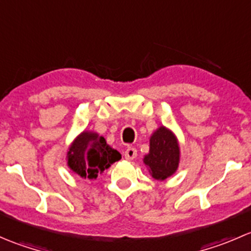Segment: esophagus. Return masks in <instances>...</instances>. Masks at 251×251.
Wrapping results in <instances>:
<instances>
[{
    "label": "esophagus",
    "mask_w": 251,
    "mask_h": 251,
    "mask_svg": "<svg viewBox=\"0 0 251 251\" xmlns=\"http://www.w3.org/2000/svg\"><path fill=\"white\" fill-rule=\"evenodd\" d=\"M124 155H125L126 160H133L137 156V151L133 147H128L125 151V153H124Z\"/></svg>",
    "instance_id": "1"
}]
</instances>
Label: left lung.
Returning a JSON list of instances; mask_svg holds the SVG:
<instances>
[{"label":"left lung","mask_w":251,"mask_h":251,"mask_svg":"<svg viewBox=\"0 0 251 251\" xmlns=\"http://www.w3.org/2000/svg\"><path fill=\"white\" fill-rule=\"evenodd\" d=\"M144 164L155 179L163 181L178 168L179 147L170 130L161 126L151 135L149 153L144 156Z\"/></svg>","instance_id":"obj_1"}]
</instances>
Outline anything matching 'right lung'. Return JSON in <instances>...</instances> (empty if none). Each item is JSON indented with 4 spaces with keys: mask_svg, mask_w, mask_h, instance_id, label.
<instances>
[{
    "mask_svg": "<svg viewBox=\"0 0 251 251\" xmlns=\"http://www.w3.org/2000/svg\"><path fill=\"white\" fill-rule=\"evenodd\" d=\"M120 159L121 154L108 146L104 137L87 131L78 136L68 151V166L82 178H97L98 174Z\"/></svg>",
    "mask_w": 251,
    "mask_h": 251,
    "instance_id": "1",
    "label": "right lung"
}]
</instances>
